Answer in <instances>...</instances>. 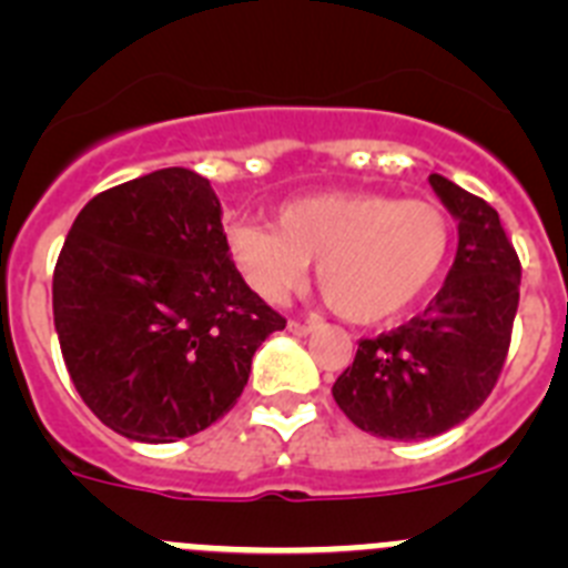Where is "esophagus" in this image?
Instances as JSON below:
<instances>
[{
  "mask_svg": "<svg viewBox=\"0 0 568 568\" xmlns=\"http://www.w3.org/2000/svg\"><path fill=\"white\" fill-rule=\"evenodd\" d=\"M315 327H318L315 321H298V318H293V321H290V324H287V329H290V333H293V335H310Z\"/></svg>",
  "mask_w": 568,
  "mask_h": 568,
  "instance_id": "obj_1",
  "label": "esophagus"
}]
</instances>
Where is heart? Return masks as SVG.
I'll list each match as a JSON object with an SVG mask.
<instances>
[{
  "label": "heart",
  "mask_w": 568,
  "mask_h": 568,
  "mask_svg": "<svg viewBox=\"0 0 568 568\" xmlns=\"http://www.w3.org/2000/svg\"><path fill=\"white\" fill-rule=\"evenodd\" d=\"M230 255L264 301L281 304L318 261L329 307L355 324L409 310L440 275L453 244L449 215L433 202H395L381 193H318L287 202L275 227L239 222Z\"/></svg>",
  "instance_id": "b5f03b06"
}]
</instances>
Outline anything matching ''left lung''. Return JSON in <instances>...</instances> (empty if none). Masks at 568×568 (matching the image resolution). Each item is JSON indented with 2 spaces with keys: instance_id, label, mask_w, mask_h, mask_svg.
Here are the masks:
<instances>
[{
  "instance_id": "obj_1",
  "label": "left lung",
  "mask_w": 568,
  "mask_h": 568,
  "mask_svg": "<svg viewBox=\"0 0 568 568\" xmlns=\"http://www.w3.org/2000/svg\"><path fill=\"white\" fill-rule=\"evenodd\" d=\"M429 184L458 219L453 270L424 313L361 338L353 366L333 384L341 413L389 440L435 438L489 398L520 301V258L498 210L438 173Z\"/></svg>"
}]
</instances>
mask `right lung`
Wrapping results in <instances>:
<instances>
[{
  "label": "right lung",
  "mask_w": 568,
  "mask_h": 568,
  "mask_svg": "<svg viewBox=\"0 0 568 568\" xmlns=\"http://www.w3.org/2000/svg\"><path fill=\"white\" fill-rule=\"evenodd\" d=\"M53 324L90 413L173 444L233 409L287 318L235 270L207 179L168 168L84 204L53 270Z\"/></svg>",
  "instance_id": "right-lung-1"
}]
</instances>
